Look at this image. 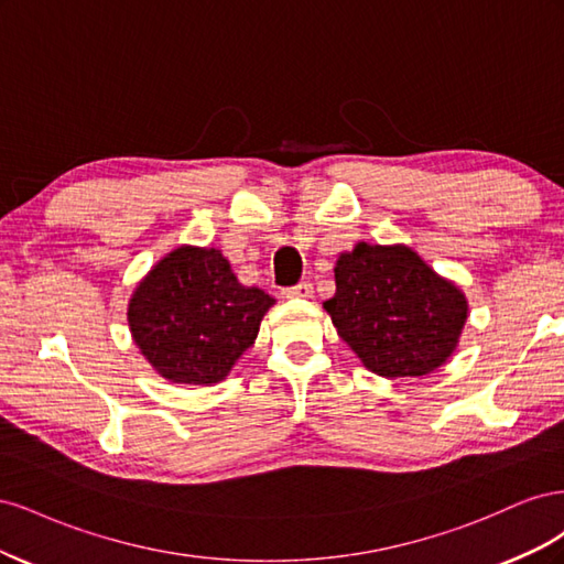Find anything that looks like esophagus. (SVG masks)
<instances>
[{
    "label": "esophagus",
    "mask_w": 564,
    "mask_h": 564,
    "mask_svg": "<svg viewBox=\"0 0 564 564\" xmlns=\"http://www.w3.org/2000/svg\"><path fill=\"white\" fill-rule=\"evenodd\" d=\"M286 299H311L313 296V284L311 282H299L296 286H289L282 292Z\"/></svg>",
    "instance_id": "esophagus-1"
}]
</instances>
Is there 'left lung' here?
<instances>
[{
  "instance_id": "8db88e82",
  "label": "left lung",
  "mask_w": 564,
  "mask_h": 564,
  "mask_svg": "<svg viewBox=\"0 0 564 564\" xmlns=\"http://www.w3.org/2000/svg\"><path fill=\"white\" fill-rule=\"evenodd\" d=\"M324 301L338 336L386 379L425 377L447 362L468 317L460 289L409 247L360 242L336 261Z\"/></svg>"
}]
</instances>
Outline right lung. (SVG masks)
Wrapping results in <instances>:
<instances>
[{
	"label": "right lung",
	"mask_w": 564,
	"mask_h": 564,
	"mask_svg": "<svg viewBox=\"0 0 564 564\" xmlns=\"http://www.w3.org/2000/svg\"><path fill=\"white\" fill-rule=\"evenodd\" d=\"M275 299L242 286L218 249L181 247L135 286L129 327L164 379L216 383L259 334Z\"/></svg>",
	"instance_id": "obj_1"
}]
</instances>
